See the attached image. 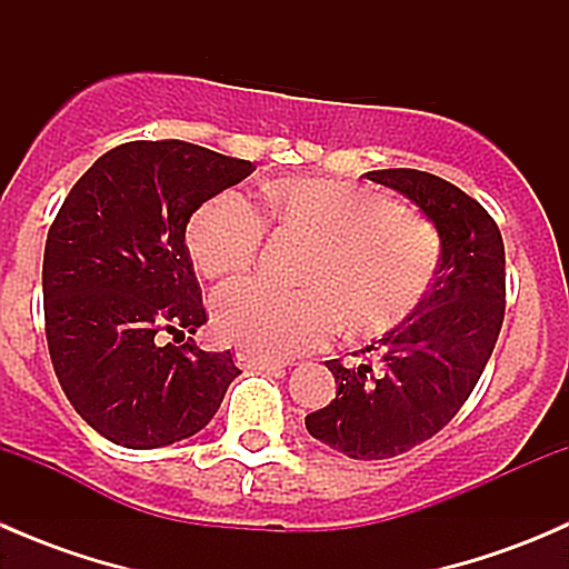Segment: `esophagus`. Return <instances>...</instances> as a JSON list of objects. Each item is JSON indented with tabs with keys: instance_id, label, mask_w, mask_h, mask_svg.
Instances as JSON below:
<instances>
[{
	"instance_id": "obj_1",
	"label": "esophagus",
	"mask_w": 569,
	"mask_h": 569,
	"mask_svg": "<svg viewBox=\"0 0 569 569\" xmlns=\"http://www.w3.org/2000/svg\"><path fill=\"white\" fill-rule=\"evenodd\" d=\"M237 363L242 366V369H258V371H278V369H283V366H286L283 360H274V358H267V355L248 352V349H239Z\"/></svg>"
}]
</instances>
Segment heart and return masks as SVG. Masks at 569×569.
I'll return each mask as SVG.
<instances>
[{"label":"heart","mask_w":569,"mask_h":569,"mask_svg":"<svg viewBox=\"0 0 569 569\" xmlns=\"http://www.w3.org/2000/svg\"><path fill=\"white\" fill-rule=\"evenodd\" d=\"M261 194L280 231L313 239L300 267L306 286L242 278L217 289L211 317L226 341L291 358L330 341L341 319L352 336H380L421 306L440 263V239L423 217L332 178H278ZM263 237L261 211L239 192H220L189 220L187 250L203 278H222L248 269Z\"/></svg>","instance_id":"b5f03b06"}]
</instances>
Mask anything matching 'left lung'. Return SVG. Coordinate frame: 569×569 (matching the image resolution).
<instances>
[{"mask_svg": "<svg viewBox=\"0 0 569 569\" xmlns=\"http://www.w3.org/2000/svg\"><path fill=\"white\" fill-rule=\"evenodd\" d=\"M410 198L440 237L432 289L355 366L327 360L336 399L306 416L313 438L352 460H391L438 435L479 382L507 308L503 239L485 206L423 170H375Z\"/></svg>", "mask_w": 569, "mask_h": 569, "instance_id": "obj_1", "label": "left lung"}]
</instances>
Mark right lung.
<instances>
[{
  "label": "right lung",
  "mask_w": 569,
  "mask_h": 569,
  "mask_svg": "<svg viewBox=\"0 0 569 569\" xmlns=\"http://www.w3.org/2000/svg\"><path fill=\"white\" fill-rule=\"evenodd\" d=\"M256 164L183 140L96 159L57 211L43 252L51 366L73 410L126 449L192 438L242 371L190 336L206 308L187 222Z\"/></svg>",
  "instance_id": "1"
}]
</instances>
